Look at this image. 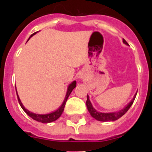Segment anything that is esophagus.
Segmentation results:
<instances>
[{
    "instance_id": "esophagus-1",
    "label": "esophagus",
    "mask_w": 152,
    "mask_h": 152,
    "mask_svg": "<svg viewBox=\"0 0 152 152\" xmlns=\"http://www.w3.org/2000/svg\"><path fill=\"white\" fill-rule=\"evenodd\" d=\"M79 78H83V77H82V76H80H80H79Z\"/></svg>"
}]
</instances>
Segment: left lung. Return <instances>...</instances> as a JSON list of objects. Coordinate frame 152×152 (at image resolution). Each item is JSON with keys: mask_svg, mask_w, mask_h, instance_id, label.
<instances>
[{"mask_svg": "<svg viewBox=\"0 0 152 152\" xmlns=\"http://www.w3.org/2000/svg\"><path fill=\"white\" fill-rule=\"evenodd\" d=\"M123 42H124L125 44H126V45H129V44L127 43V42H126L124 39H123ZM136 94H137V93H135V96H134L133 99L131 100V102H130V103H129L128 104H127V106H126V107H125L123 110L118 111V112L107 113H105L98 112V111H96V110H95V109L93 107L92 104H91V101H90V100H89V96H88V99H87V101H86V105H87L88 110V111H89L90 114L91 115V116L94 118L95 119H96V120H98V121H101V122L115 121V120H116V119H119L120 117H122V116H123V115H124V114L129 110V109L131 107V106L132 105V103H133L134 100H135Z\"/></svg>", "mask_w": 152, "mask_h": 152, "instance_id": "1", "label": "left lung"}]
</instances>
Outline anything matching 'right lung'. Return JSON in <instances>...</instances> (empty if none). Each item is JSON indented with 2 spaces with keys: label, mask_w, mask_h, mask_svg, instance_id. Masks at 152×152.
<instances>
[{
  "label": "right lung",
  "mask_w": 152,
  "mask_h": 152,
  "mask_svg": "<svg viewBox=\"0 0 152 152\" xmlns=\"http://www.w3.org/2000/svg\"><path fill=\"white\" fill-rule=\"evenodd\" d=\"M36 33H34L33 34H32L30 36V37H32V36H33V35L36 34ZM30 37L29 38V39H30ZM76 87V81L75 80H74L73 82H72L71 84H69V86L68 87V90H67V94H66V96H65V98H64V102H63V103L61 105V107H59V108L57 110L54 111V112L51 113H48V114H36V113H33L30 112V111H29L28 110H26L25 107H23V103H21L20 100V98H19V96L18 94H17V99H18V101H19V103H20V107H22V109L24 110V112L26 113V114H27L28 116H30L32 119H33L34 120H36V121H38V122H40V123H52V122H54L56 121V119H58V118L61 116V113H62V112L64 111V106H65V103H66V101L67 100H68V96H69V95L71 94V93H72V91H73L74 88ZM17 90V89H16Z\"/></svg>",
  "instance_id": "1"
}]
</instances>
